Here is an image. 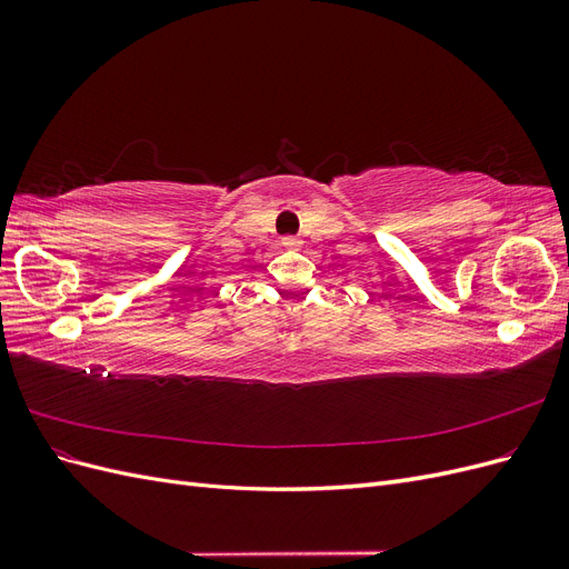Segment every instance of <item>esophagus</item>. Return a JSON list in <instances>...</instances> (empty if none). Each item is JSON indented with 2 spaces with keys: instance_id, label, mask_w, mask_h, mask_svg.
Segmentation results:
<instances>
[{
  "instance_id": "obj_1",
  "label": "esophagus",
  "mask_w": 569,
  "mask_h": 569,
  "mask_svg": "<svg viewBox=\"0 0 569 569\" xmlns=\"http://www.w3.org/2000/svg\"><path fill=\"white\" fill-rule=\"evenodd\" d=\"M282 244L289 247V249H299L303 242H301L299 237H291V234H289V237H282Z\"/></svg>"
}]
</instances>
